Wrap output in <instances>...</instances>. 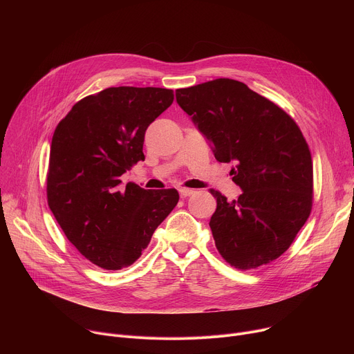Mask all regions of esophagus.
<instances>
[{
  "mask_svg": "<svg viewBox=\"0 0 354 354\" xmlns=\"http://www.w3.org/2000/svg\"><path fill=\"white\" fill-rule=\"evenodd\" d=\"M179 193H180V197H189V196H192L194 193V190L193 189H187V187H182V189H179Z\"/></svg>",
  "mask_w": 354,
  "mask_h": 354,
  "instance_id": "obj_1",
  "label": "esophagus"
}]
</instances>
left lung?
<instances>
[{"label":"left lung","instance_id":"1","mask_svg":"<svg viewBox=\"0 0 354 354\" xmlns=\"http://www.w3.org/2000/svg\"><path fill=\"white\" fill-rule=\"evenodd\" d=\"M178 105L212 144L220 162H234L242 194L217 190L210 228L221 257L242 270L277 259L313 207V160L295 122L243 82L218 78L176 89Z\"/></svg>","mask_w":354,"mask_h":354}]
</instances>
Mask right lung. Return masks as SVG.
<instances>
[{"instance_id": "right-lung-1", "label": "right lung", "mask_w": 354, "mask_h": 354, "mask_svg": "<svg viewBox=\"0 0 354 354\" xmlns=\"http://www.w3.org/2000/svg\"><path fill=\"white\" fill-rule=\"evenodd\" d=\"M172 102V89L112 86L81 99L55 130L48 207L67 239L99 268L133 265L178 205L176 189L119 187L120 176L144 161L147 127Z\"/></svg>"}]
</instances>
